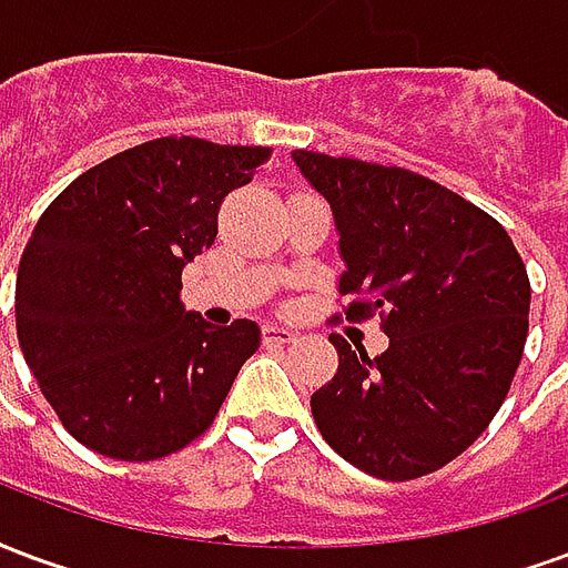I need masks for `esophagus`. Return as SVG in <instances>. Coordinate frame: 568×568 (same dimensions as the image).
<instances>
[{
	"instance_id": "obj_1",
	"label": "esophagus",
	"mask_w": 568,
	"mask_h": 568,
	"mask_svg": "<svg viewBox=\"0 0 568 568\" xmlns=\"http://www.w3.org/2000/svg\"><path fill=\"white\" fill-rule=\"evenodd\" d=\"M295 337H297V332L285 328V325H276V322L264 325V341H267V344H292Z\"/></svg>"
}]
</instances>
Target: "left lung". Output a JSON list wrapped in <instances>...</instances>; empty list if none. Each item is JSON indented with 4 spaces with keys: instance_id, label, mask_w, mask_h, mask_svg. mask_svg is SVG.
I'll use <instances>...</instances> for the list:
<instances>
[{
    "instance_id": "8db88e82",
    "label": "left lung",
    "mask_w": 568,
    "mask_h": 568,
    "mask_svg": "<svg viewBox=\"0 0 568 568\" xmlns=\"http://www.w3.org/2000/svg\"><path fill=\"white\" fill-rule=\"evenodd\" d=\"M332 206L356 297L346 320L381 313L389 349L368 358L337 334V374L313 393L322 438L362 471L410 480L456 459L511 389L529 332V276L496 219L402 166L292 151Z\"/></svg>"
}]
</instances>
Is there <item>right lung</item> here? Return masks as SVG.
Masks as SVG:
<instances>
[{"label":"right lung","instance_id":"add662e5","mask_svg":"<svg viewBox=\"0 0 568 568\" xmlns=\"http://www.w3.org/2000/svg\"><path fill=\"white\" fill-rule=\"evenodd\" d=\"M267 158L163 136L97 163L44 210L20 258L18 341L84 447L149 463L210 428L261 328L185 310L182 271L212 246L224 194Z\"/></svg>","mask_w":568,"mask_h":568}]
</instances>
